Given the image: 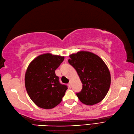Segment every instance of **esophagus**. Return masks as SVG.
Returning <instances> with one entry per match:
<instances>
[{
    "label": "esophagus",
    "mask_w": 134,
    "mask_h": 134,
    "mask_svg": "<svg viewBox=\"0 0 134 134\" xmlns=\"http://www.w3.org/2000/svg\"><path fill=\"white\" fill-rule=\"evenodd\" d=\"M68 85L70 87H71V82H69V83H68Z\"/></svg>",
    "instance_id": "esophagus-1"
}]
</instances>
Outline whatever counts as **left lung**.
Listing matches in <instances>:
<instances>
[{
	"label": "left lung",
	"mask_w": 134,
	"mask_h": 134,
	"mask_svg": "<svg viewBox=\"0 0 134 134\" xmlns=\"http://www.w3.org/2000/svg\"><path fill=\"white\" fill-rule=\"evenodd\" d=\"M68 63L76 70L83 84L76 93L83 104L93 105L101 101L109 91L111 83L109 70L97 55L88 51H79L70 55Z\"/></svg>",
	"instance_id": "left-lung-1"
}]
</instances>
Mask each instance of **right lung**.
I'll return each instance as SVG.
<instances>
[{"label": "right lung", "mask_w": 134, "mask_h": 134, "mask_svg": "<svg viewBox=\"0 0 134 134\" xmlns=\"http://www.w3.org/2000/svg\"><path fill=\"white\" fill-rule=\"evenodd\" d=\"M64 57L51 54L41 55L29 65L25 76V88L29 97L37 106L46 109L60 104L67 90L62 84L55 71Z\"/></svg>", "instance_id": "1"}]
</instances>
